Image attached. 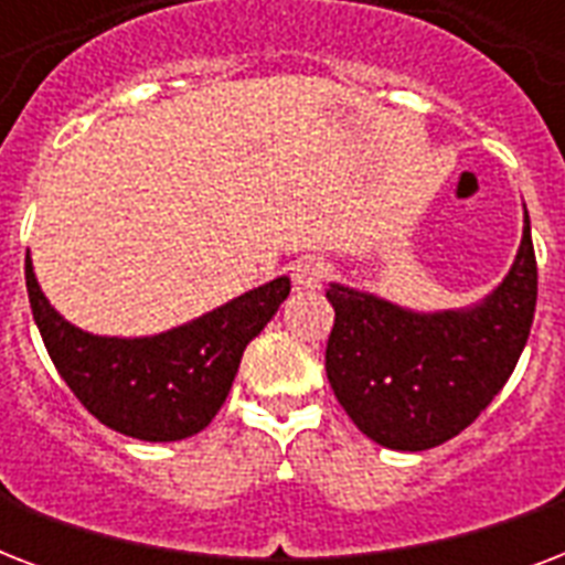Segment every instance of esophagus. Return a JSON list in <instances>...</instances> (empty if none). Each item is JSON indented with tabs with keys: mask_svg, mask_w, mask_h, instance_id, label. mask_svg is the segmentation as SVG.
Segmentation results:
<instances>
[{
	"mask_svg": "<svg viewBox=\"0 0 565 565\" xmlns=\"http://www.w3.org/2000/svg\"><path fill=\"white\" fill-rule=\"evenodd\" d=\"M326 264L313 255L299 257V260L292 264V284H296L299 290H317L319 284L326 281Z\"/></svg>",
	"mask_w": 565,
	"mask_h": 565,
	"instance_id": "esophagus-1",
	"label": "esophagus"
}]
</instances>
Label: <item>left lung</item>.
<instances>
[{
	"instance_id": "left-lung-1",
	"label": "left lung",
	"mask_w": 565,
	"mask_h": 565,
	"mask_svg": "<svg viewBox=\"0 0 565 565\" xmlns=\"http://www.w3.org/2000/svg\"><path fill=\"white\" fill-rule=\"evenodd\" d=\"M326 372L352 422L395 451L443 446L508 384L531 334L536 257L531 220L504 281L472 308L422 313L331 284Z\"/></svg>"
}]
</instances>
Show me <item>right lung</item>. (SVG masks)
Instances as JSON below:
<instances>
[{"mask_svg":"<svg viewBox=\"0 0 565 565\" xmlns=\"http://www.w3.org/2000/svg\"><path fill=\"white\" fill-rule=\"evenodd\" d=\"M25 287L49 358L75 398L102 425L146 443H175L211 425L246 345L290 296V278L281 275L163 334L99 337L49 305L31 255Z\"/></svg>","mask_w":565,"mask_h":565,"instance_id":"1","label":"right lung"}]
</instances>
